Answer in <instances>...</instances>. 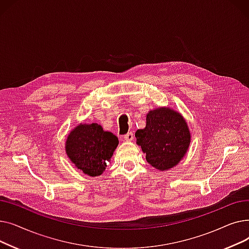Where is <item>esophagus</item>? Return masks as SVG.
<instances>
[{"label": "esophagus", "instance_id": "1", "mask_svg": "<svg viewBox=\"0 0 249 249\" xmlns=\"http://www.w3.org/2000/svg\"><path fill=\"white\" fill-rule=\"evenodd\" d=\"M133 138H134V135H133L132 132H129V133H127L126 135H124V139H125L126 141H132Z\"/></svg>", "mask_w": 249, "mask_h": 249}]
</instances>
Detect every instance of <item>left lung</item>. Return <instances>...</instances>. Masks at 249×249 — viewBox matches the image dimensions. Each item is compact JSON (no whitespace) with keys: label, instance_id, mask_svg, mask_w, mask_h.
<instances>
[{"label":"left lung","instance_id":"1","mask_svg":"<svg viewBox=\"0 0 249 249\" xmlns=\"http://www.w3.org/2000/svg\"><path fill=\"white\" fill-rule=\"evenodd\" d=\"M135 137L147 162L160 172L177 166L186 156L191 143L187 120L169 107L150 110L146 115V126L138 129Z\"/></svg>","mask_w":249,"mask_h":249}]
</instances>
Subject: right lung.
Here are the masks:
<instances>
[{
	"mask_svg": "<svg viewBox=\"0 0 249 249\" xmlns=\"http://www.w3.org/2000/svg\"><path fill=\"white\" fill-rule=\"evenodd\" d=\"M118 138L97 123H81L69 133L65 152L77 169L89 177L101 176L118 146Z\"/></svg>",
	"mask_w": 249,
	"mask_h": 249,
	"instance_id": "1",
	"label": "right lung"
}]
</instances>
